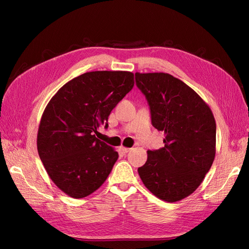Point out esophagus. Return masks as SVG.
I'll list each match as a JSON object with an SVG mask.
<instances>
[{
    "mask_svg": "<svg viewBox=\"0 0 249 249\" xmlns=\"http://www.w3.org/2000/svg\"><path fill=\"white\" fill-rule=\"evenodd\" d=\"M120 150H122V153H124V154H127L131 150V148L124 147V146H120Z\"/></svg>",
    "mask_w": 249,
    "mask_h": 249,
    "instance_id": "esophagus-1",
    "label": "esophagus"
}]
</instances>
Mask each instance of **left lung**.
<instances>
[{"label":"left lung","instance_id":"8db88e82","mask_svg":"<svg viewBox=\"0 0 249 249\" xmlns=\"http://www.w3.org/2000/svg\"><path fill=\"white\" fill-rule=\"evenodd\" d=\"M145 95L152 124L163 131L164 147L147 150L138 168L143 184L157 197L175 202L197 189L216 153V123L212 111L192 88L169 73H135Z\"/></svg>","mask_w":249,"mask_h":249}]
</instances>
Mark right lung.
Returning a JSON list of instances; mask_svg holds the SVG:
<instances>
[{
    "label": "right lung",
    "instance_id": "1",
    "mask_svg": "<svg viewBox=\"0 0 249 249\" xmlns=\"http://www.w3.org/2000/svg\"><path fill=\"white\" fill-rule=\"evenodd\" d=\"M134 86L130 71H90L67 82L43 111L37 149L60 190L83 198L104 184L118 153L95 137L111 111Z\"/></svg>",
    "mask_w": 249,
    "mask_h": 249
}]
</instances>
